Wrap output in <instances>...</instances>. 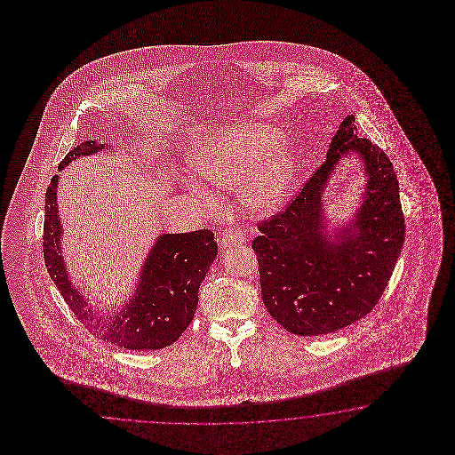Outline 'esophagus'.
<instances>
[{"instance_id":"obj_1","label":"esophagus","mask_w":455,"mask_h":455,"mask_svg":"<svg viewBox=\"0 0 455 455\" xmlns=\"http://www.w3.org/2000/svg\"><path fill=\"white\" fill-rule=\"evenodd\" d=\"M245 241V235L241 229H226L220 237V247L221 249H231L234 245H241Z\"/></svg>"}]
</instances>
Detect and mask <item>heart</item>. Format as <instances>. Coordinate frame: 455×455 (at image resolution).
<instances>
[{
  "instance_id": "1",
  "label": "heart",
  "mask_w": 455,
  "mask_h": 455,
  "mask_svg": "<svg viewBox=\"0 0 455 455\" xmlns=\"http://www.w3.org/2000/svg\"><path fill=\"white\" fill-rule=\"evenodd\" d=\"M280 130L263 124H241L198 141L188 156L195 174L216 190H235L245 184V204L255 214L275 213L290 192L296 161L290 148H277ZM204 204L214 196L204 187L190 185Z\"/></svg>"
}]
</instances>
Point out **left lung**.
<instances>
[{"instance_id":"1","label":"left lung","mask_w":455,"mask_h":455,"mask_svg":"<svg viewBox=\"0 0 455 455\" xmlns=\"http://www.w3.org/2000/svg\"><path fill=\"white\" fill-rule=\"evenodd\" d=\"M348 155L367 177L355 213L337 230L326 224L323 192ZM394 165L348 116L330 141L327 159L298 196L271 220L251 249L260 270L261 299L281 327L300 337L327 335L368 315L395 268L405 221Z\"/></svg>"}]
</instances>
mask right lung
<instances>
[{
  "instance_id": "add662e5",
  "label": "right lung",
  "mask_w": 455,
  "mask_h": 455,
  "mask_svg": "<svg viewBox=\"0 0 455 455\" xmlns=\"http://www.w3.org/2000/svg\"><path fill=\"white\" fill-rule=\"evenodd\" d=\"M89 140L73 148L60 163L59 171L83 156H92L108 149ZM60 174L53 175L45 194L44 223V259L50 278L75 312L97 339L126 349H161L172 345L188 323L198 306V288L213 265L218 243L208 229L161 234L140 271L135 291L120 310L112 314L92 309L91 302L75 288L61 253L63 226L60 221L57 190Z\"/></svg>"
}]
</instances>
